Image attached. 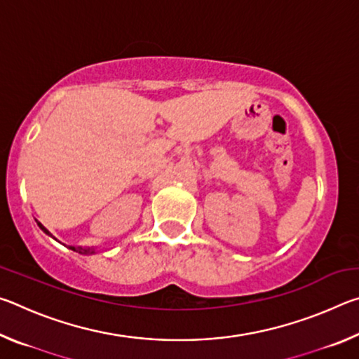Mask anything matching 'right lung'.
I'll return each mask as SVG.
<instances>
[{"label": "right lung", "instance_id": "obj_1", "mask_svg": "<svg viewBox=\"0 0 359 359\" xmlns=\"http://www.w3.org/2000/svg\"><path fill=\"white\" fill-rule=\"evenodd\" d=\"M38 226L42 229V231H44V233L46 234H48V236H52L50 233H48V231L44 228V226H42V224L38 222ZM71 248V250H74V252H79V253H83V255H92V253H96L95 252V248H82V247H69Z\"/></svg>", "mask_w": 359, "mask_h": 359}]
</instances>
